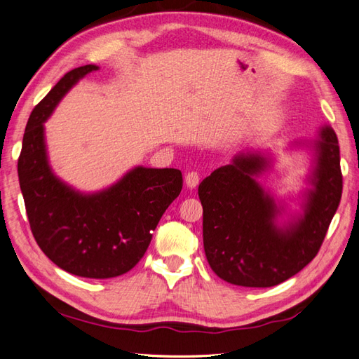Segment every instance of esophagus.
<instances>
[{
	"label": "esophagus",
	"instance_id": "esophagus-1",
	"mask_svg": "<svg viewBox=\"0 0 359 359\" xmlns=\"http://www.w3.org/2000/svg\"><path fill=\"white\" fill-rule=\"evenodd\" d=\"M185 182H187V187H188V188H196V187L198 185V182H200L198 172H197V171L188 172L187 177H185Z\"/></svg>",
	"mask_w": 359,
	"mask_h": 359
}]
</instances>
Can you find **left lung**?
<instances>
[{
	"label": "left lung",
	"mask_w": 359,
	"mask_h": 359,
	"mask_svg": "<svg viewBox=\"0 0 359 359\" xmlns=\"http://www.w3.org/2000/svg\"><path fill=\"white\" fill-rule=\"evenodd\" d=\"M312 189L304 194L303 214L278 226L280 206L255 180L269 166L262 154L240 153L198 185L203 206V248L211 269L231 285L271 287L309 264L335 215L343 174L338 137L323 127L312 142Z\"/></svg>",
	"instance_id": "8db88e82"
}]
</instances>
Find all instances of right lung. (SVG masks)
I'll use <instances>...</instances> for the list:
<instances>
[{
    "instance_id": "obj_1",
    "label": "right lung",
    "mask_w": 359,
    "mask_h": 359,
    "mask_svg": "<svg viewBox=\"0 0 359 359\" xmlns=\"http://www.w3.org/2000/svg\"><path fill=\"white\" fill-rule=\"evenodd\" d=\"M96 65L65 73L30 114L18 159L20 187L32 234L57 268L78 277L113 278L135 268L163 212L182 191L174 168L135 170L113 187L82 194L48 165L44 122L57 102Z\"/></svg>"
}]
</instances>
